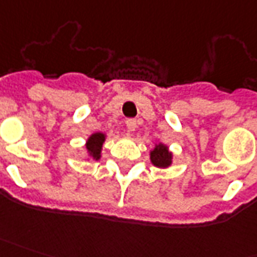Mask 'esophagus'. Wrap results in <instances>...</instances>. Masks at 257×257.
<instances>
[{"mask_svg":"<svg viewBox=\"0 0 257 257\" xmlns=\"http://www.w3.org/2000/svg\"><path fill=\"white\" fill-rule=\"evenodd\" d=\"M138 126V122H136V119L134 118H129L126 119V128H128L129 132H134L135 129Z\"/></svg>","mask_w":257,"mask_h":257,"instance_id":"obj_1","label":"esophagus"}]
</instances>
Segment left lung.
Here are the masks:
<instances>
[{
  "label": "left lung",
  "instance_id": "obj_1",
  "mask_svg": "<svg viewBox=\"0 0 257 257\" xmlns=\"http://www.w3.org/2000/svg\"><path fill=\"white\" fill-rule=\"evenodd\" d=\"M150 159L153 162L154 166L161 167V169H166L172 165L173 154L169 151V148L165 144L159 143L157 144L154 150L150 153Z\"/></svg>",
  "mask_w": 257,
  "mask_h": 257
}]
</instances>
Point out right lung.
Here are the masks:
<instances>
[{
  "instance_id": "obj_1",
  "label": "right lung",
  "mask_w": 257,
  "mask_h": 257,
  "mask_svg": "<svg viewBox=\"0 0 257 257\" xmlns=\"http://www.w3.org/2000/svg\"><path fill=\"white\" fill-rule=\"evenodd\" d=\"M104 140H106V135L102 132H96L92 134L87 140L85 143V148H87V153L88 157L94 161H99L100 159V153H102V146H103Z\"/></svg>"
}]
</instances>
